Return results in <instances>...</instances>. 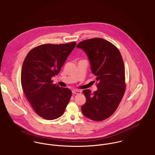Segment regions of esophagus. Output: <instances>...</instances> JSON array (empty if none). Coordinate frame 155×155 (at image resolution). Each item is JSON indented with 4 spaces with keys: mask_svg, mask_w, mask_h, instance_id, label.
Returning <instances> with one entry per match:
<instances>
[{
    "mask_svg": "<svg viewBox=\"0 0 155 155\" xmlns=\"http://www.w3.org/2000/svg\"><path fill=\"white\" fill-rule=\"evenodd\" d=\"M72 93L74 94H80L81 93V91H78V90H73L72 91Z\"/></svg>",
    "mask_w": 155,
    "mask_h": 155,
    "instance_id": "34e87169",
    "label": "esophagus"
}]
</instances>
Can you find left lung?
Masks as SVG:
<instances>
[{"mask_svg": "<svg viewBox=\"0 0 155 155\" xmlns=\"http://www.w3.org/2000/svg\"><path fill=\"white\" fill-rule=\"evenodd\" d=\"M87 54L92 74L96 78L97 90L83 91L86 103L82 105L84 116L94 121L110 117L117 108L125 92L124 63L118 48L102 38L83 41L77 45Z\"/></svg>", "mask_w": 155, "mask_h": 155, "instance_id": "1", "label": "left lung"}]
</instances>
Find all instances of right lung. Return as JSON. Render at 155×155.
<instances>
[{"mask_svg": "<svg viewBox=\"0 0 155 155\" xmlns=\"http://www.w3.org/2000/svg\"><path fill=\"white\" fill-rule=\"evenodd\" d=\"M75 45V42L41 45L28 53L23 63L24 93L36 113L46 120L61 117L71 97V90L53 84L51 78L59 73Z\"/></svg>", "mask_w": 155, "mask_h": 155, "instance_id": "1", "label": "right lung"}]
</instances>
